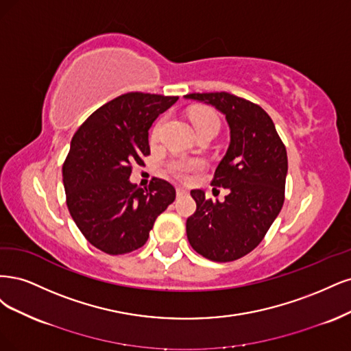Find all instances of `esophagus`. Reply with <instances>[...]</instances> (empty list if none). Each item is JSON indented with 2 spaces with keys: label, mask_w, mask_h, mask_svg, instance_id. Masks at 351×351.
Wrapping results in <instances>:
<instances>
[{
  "label": "esophagus",
  "mask_w": 351,
  "mask_h": 351,
  "mask_svg": "<svg viewBox=\"0 0 351 351\" xmlns=\"http://www.w3.org/2000/svg\"><path fill=\"white\" fill-rule=\"evenodd\" d=\"M186 194H188V191L184 186H178L176 188V195L178 197H182V195H186Z\"/></svg>",
  "instance_id": "obj_1"
}]
</instances>
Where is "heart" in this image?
<instances>
[{
    "mask_svg": "<svg viewBox=\"0 0 351 351\" xmlns=\"http://www.w3.org/2000/svg\"><path fill=\"white\" fill-rule=\"evenodd\" d=\"M191 121H192V123H194L197 134L201 132V131L210 130V128H217L219 130V125H220L219 117L210 109L194 110L191 114ZM163 123H165V117L159 118V119H157V122L154 123V127L152 130V141L159 140L162 128H163ZM201 167H202L201 160L189 159V157H184V156L173 157V159L169 160V163H167L169 172L173 173L179 179H188L192 173L201 171Z\"/></svg>",
    "mask_w": 351,
    "mask_h": 351,
    "instance_id": "1",
    "label": "heart"
}]
</instances>
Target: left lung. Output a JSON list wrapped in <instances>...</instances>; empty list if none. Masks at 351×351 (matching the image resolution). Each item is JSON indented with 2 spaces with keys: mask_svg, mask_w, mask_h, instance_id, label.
Returning <instances> with one entry per match:
<instances>
[{
  "mask_svg": "<svg viewBox=\"0 0 351 351\" xmlns=\"http://www.w3.org/2000/svg\"><path fill=\"white\" fill-rule=\"evenodd\" d=\"M186 99L213 105L226 115L230 144L211 180L230 192L213 202L192 189L197 210L186 220L191 246L207 259L229 263L261 243L285 202L287 152L274 122L252 101L234 95L191 93Z\"/></svg>",
  "mask_w": 351,
  "mask_h": 351,
  "instance_id": "obj_1",
  "label": "left lung"
}]
</instances>
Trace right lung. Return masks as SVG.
Wrapping results in <instances>:
<instances>
[{"label":"right lung","instance_id":"add662e5","mask_svg":"<svg viewBox=\"0 0 351 351\" xmlns=\"http://www.w3.org/2000/svg\"><path fill=\"white\" fill-rule=\"evenodd\" d=\"M131 92L95 110L77 130L62 165L66 207L86 239L109 255L141 247L176 191L153 178L144 189L130 182L134 165L150 154L149 130L178 100Z\"/></svg>","mask_w":351,"mask_h":351}]
</instances>
